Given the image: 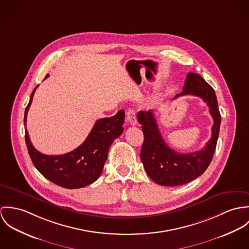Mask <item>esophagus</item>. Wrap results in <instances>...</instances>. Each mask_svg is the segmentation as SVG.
Instances as JSON below:
<instances>
[{
	"label": "esophagus",
	"mask_w": 249,
	"mask_h": 249,
	"mask_svg": "<svg viewBox=\"0 0 249 249\" xmlns=\"http://www.w3.org/2000/svg\"><path fill=\"white\" fill-rule=\"evenodd\" d=\"M126 118H127V121L129 122L130 125L132 126H135L137 124V115H136V112L133 111V110H128L126 111Z\"/></svg>",
	"instance_id": "1"
}]
</instances>
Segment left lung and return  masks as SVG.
<instances>
[{"label":"left lung","instance_id":"1","mask_svg":"<svg viewBox=\"0 0 249 249\" xmlns=\"http://www.w3.org/2000/svg\"><path fill=\"white\" fill-rule=\"evenodd\" d=\"M183 95L200 97L209 107L213 117L212 137L199 151L180 154L171 149L162 138L153 111H139L138 122L141 124L144 141L140 160L148 176L158 184L178 186L202 175L210 164L217 146L221 126V113L215 90L200 75L189 72L183 86V91L175 98Z\"/></svg>","mask_w":249,"mask_h":249}]
</instances>
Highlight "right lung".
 Instances as JSON below:
<instances>
[{
	"mask_svg": "<svg viewBox=\"0 0 249 249\" xmlns=\"http://www.w3.org/2000/svg\"><path fill=\"white\" fill-rule=\"evenodd\" d=\"M48 76L47 74L46 78ZM37 87L33 89L26 108L25 123ZM124 119L123 110L111 117L98 119L79 147L59 156H48L37 151L26 129V143L32 163L46 178L61 187L68 189L85 187L100 177L111 143L123 133Z\"/></svg>",
	"mask_w": 249,
	"mask_h": 249,
	"instance_id": "obj_1",
	"label": "right lung"
}]
</instances>
